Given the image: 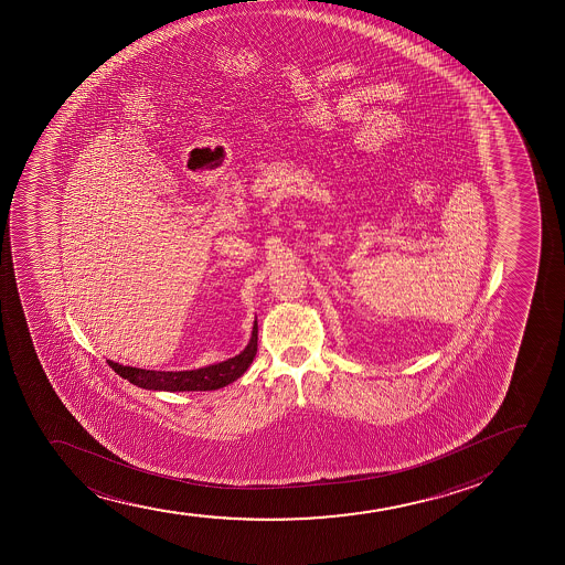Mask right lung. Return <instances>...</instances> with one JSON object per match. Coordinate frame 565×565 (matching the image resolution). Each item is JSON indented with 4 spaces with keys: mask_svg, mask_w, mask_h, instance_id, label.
Listing matches in <instances>:
<instances>
[{
    "mask_svg": "<svg viewBox=\"0 0 565 565\" xmlns=\"http://www.w3.org/2000/svg\"><path fill=\"white\" fill-rule=\"evenodd\" d=\"M258 351V322H254L253 338L248 341L247 349L230 358L226 362L214 363L209 367L194 371H150L137 370L130 365L109 362L115 373L128 379L139 388L168 390V392H205V390H218L226 384L237 381L248 365L253 363Z\"/></svg>",
    "mask_w": 565,
    "mask_h": 565,
    "instance_id": "right-lung-1",
    "label": "right lung"
}]
</instances>
